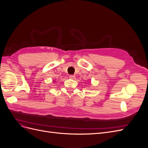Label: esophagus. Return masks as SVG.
Masks as SVG:
<instances>
[{
	"label": "esophagus",
	"instance_id": "1",
	"mask_svg": "<svg viewBox=\"0 0 148 148\" xmlns=\"http://www.w3.org/2000/svg\"><path fill=\"white\" fill-rule=\"evenodd\" d=\"M69 78L70 79H75V76L73 75H71L69 76Z\"/></svg>",
	"mask_w": 148,
	"mask_h": 148
}]
</instances>
